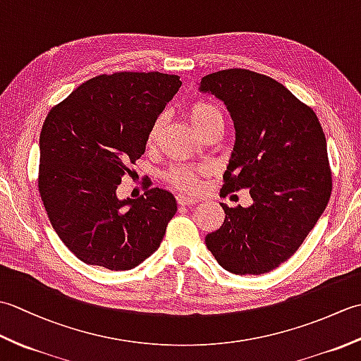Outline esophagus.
<instances>
[{
  "label": "esophagus",
  "instance_id": "esophagus-1",
  "mask_svg": "<svg viewBox=\"0 0 361 361\" xmlns=\"http://www.w3.org/2000/svg\"><path fill=\"white\" fill-rule=\"evenodd\" d=\"M176 202L181 206H194L197 203L195 198L192 197H186V195H176Z\"/></svg>",
  "mask_w": 361,
  "mask_h": 361
}]
</instances>
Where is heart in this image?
Returning a JSON list of instances; mask_svg holds the SVG:
<instances>
[{
  "label": "heart",
  "instance_id": "obj_1",
  "mask_svg": "<svg viewBox=\"0 0 361 361\" xmlns=\"http://www.w3.org/2000/svg\"><path fill=\"white\" fill-rule=\"evenodd\" d=\"M189 121L190 124L194 126V128L197 130L198 133H203L206 128L214 126V124H224V114L217 109L216 105H212L209 102L204 101H198L190 105L189 109ZM164 126V118L159 116L153 122L150 127V132L147 135V144L153 145L157 142L158 136L163 130ZM167 180L171 185H173L175 188L185 189V190H194L198 186V175L197 171L190 167H185V166H176L171 171L167 172Z\"/></svg>",
  "mask_w": 361,
  "mask_h": 361
}]
</instances>
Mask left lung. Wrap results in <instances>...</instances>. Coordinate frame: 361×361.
<instances>
[{
	"label": "left lung",
	"mask_w": 361,
	"mask_h": 361,
	"mask_svg": "<svg viewBox=\"0 0 361 361\" xmlns=\"http://www.w3.org/2000/svg\"><path fill=\"white\" fill-rule=\"evenodd\" d=\"M202 93L226 105L235 142L221 192L250 190L252 204L229 208L206 247L234 274H264L295 255L332 192L326 136L309 105L268 75L224 70L204 75Z\"/></svg>",
	"instance_id": "obj_1"
}]
</instances>
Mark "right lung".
Segmentation results:
<instances>
[{"mask_svg": "<svg viewBox=\"0 0 361 361\" xmlns=\"http://www.w3.org/2000/svg\"><path fill=\"white\" fill-rule=\"evenodd\" d=\"M180 87L178 75L158 71L102 74L46 116L38 190L52 228L82 262L132 270L159 248L175 197L149 185L136 200H119L116 189Z\"/></svg>", "mask_w": 361, "mask_h": 361, "instance_id": "add662e5", "label": "right lung"}]
</instances>
